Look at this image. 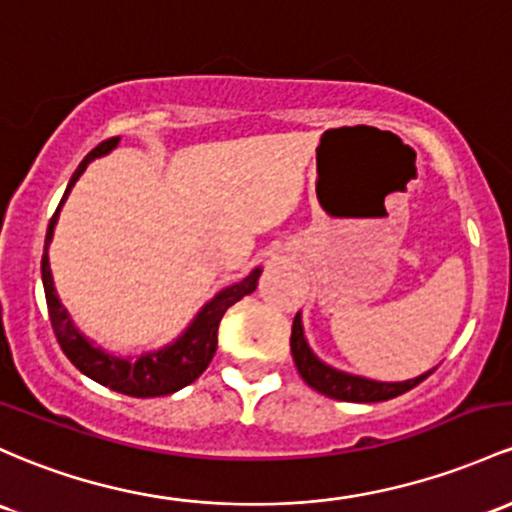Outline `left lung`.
Listing matches in <instances>:
<instances>
[{"mask_svg": "<svg viewBox=\"0 0 512 512\" xmlns=\"http://www.w3.org/2000/svg\"><path fill=\"white\" fill-rule=\"evenodd\" d=\"M291 355H294V364L299 369L301 379L306 381L311 389H316L323 396L335 398V401H350V403H376V401H389V398L401 396V393L411 391L420 381L428 379L430 372L415 376L408 381H376L367 379V376H357L342 369L330 367L320 359L316 352L308 345L306 333H303L301 313H296L294 325H291Z\"/></svg>", "mask_w": 512, "mask_h": 512, "instance_id": "left-lung-1", "label": "left lung"}]
</instances>
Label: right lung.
<instances>
[{"instance_id": "obj_1", "label": "right lung", "mask_w": 512, "mask_h": 512, "mask_svg": "<svg viewBox=\"0 0 512 512\" xmlns=\"http://www.w3.org/2000/svg\"><path fill=\"white\" fill-rule=\"evenodd\" d=\"M121 138L104 140L97 145L84 160L80 162L75 174L67 182L65 196L60 201L58 211L50 218V226L46 233V250H43L41 260V277H43V289H46V301H48V313L50 323H53V333L58 338L60 347L75 364L77 369L89 379H94L97 384L106 386L111 391L126 393L133 398H153V396H167L184 389L187 384L199 379L206 372L209 362L216 355L218 345V323H221L223 313L228 311L233 303H238L243 296L252 294L257 289V279H260L262 267H255L245 279L226 286V289L218 291L211 301H206L199 308V313L192 318V323L182 330L172 342L162 345L160 350H148L140 352L136 357H121L114 352L104 350L97 342L89 340L87 335L72 323V316L67 313V308L60 301L58 291H55L53 272H50V260H48V245L53 240L55 223H58L60 209H63L67 194L72 192L77 179L82 177V172L87 170V165L97 157L109 155L111 150L119 145Z\"/></svg>"}]
</instances>
